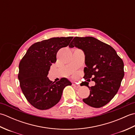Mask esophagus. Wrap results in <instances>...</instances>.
I'll return each mask as SVG.
<instances>
[{
	"label": "esophagus",
	"instance_id": "obj_1",
	"mask_svg": "<svg viewBox=\"0 0 135 135\" xmlns=\"http://www.w3.org/2000/svg\"><path fill=\"white\" fill-rule=\"evenodd\" d=\"M73 86L74 87H75V88H78L80 87V86H79V85L76 84H75V83H74V84H73Z\"/></svg>",
	"mask_w": 135,
	"mask_h": 135
}]
</instances>
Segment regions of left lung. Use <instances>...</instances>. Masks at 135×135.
<instances>
[{
	"mask_svg": "<svg viewBox=\"0 0 135 135\" xmlns=\"http://www.w3.org/2000/svg\"><path fill=\"white\" fill-rule=\"evenodd\" d=\"M69 47L84 51L86 65L84 78L95 82L93 86H89L86 81L82 83L90 90L89 96L83 101L94 108L107 104L118 92L124 78L122 60L111 46L93 37H75Z\"/></svg>",
	"mask_w": 135,
	"mask_h": 135,
	"instance_id": "8db88e82",
	"label": "left lung"
}]
</instances>
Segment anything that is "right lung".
<instances>
[{"instance_id":"add662e5","label":"right lung","mask_w":135,"mask_h":135,"mask_svg":"<svg viewBox=\"0 0 135 135\" xmlns=\"http://www.w3.org/2000/svg\"><path fill=\"white\" fill-rule=\"evenodd\" d=\"M73 36L52 38L35 43L19 64L20 88L28 102L39 110H47L61 99L62 90L71 83L62 78L56 82L47 77L50 66L56 62L57 53L67 47Z\"/></svg>"}]
</instances>
